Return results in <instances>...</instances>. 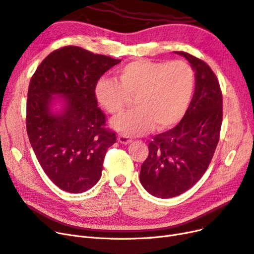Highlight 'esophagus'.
<instances>
[{"instance_id": "esophagus-1", "label": "esophagus", "mask_w": 254, "mask_h": 254, "mask_svg": "<svg viewBox=\"0 0 254 254\" xmlns=\"http://www.w3.org/2000/svg\"><path fill=\"white\" fill-rule=\"evenodd\" d=\"M118 141H119V143L124 144V145H128V144H130L131 142H132L127 135H124V134L119 135V136H118Z\"/></svg>"}]
</instances>
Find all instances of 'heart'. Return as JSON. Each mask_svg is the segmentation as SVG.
<instances>
[{"label": "heart", "mask_w": 254, "mask_h": 254, "mask_svg": "<svg viewBox=\"0 0 254 254\" xmlns=\"http://www.w3.org/2000/svg\"><path fill=\"white\" fill-rule=\"evenodd\" d=\"M119 81L101 78L95 97L109 113L123 111L135 98L136 109L113 118L110 125L127 136L143 135L154 126L166 130L177 125L189 106L194 71L184 61L154 62L136 60L122 67Z\"/></svg>", "instance_id": "heart-1"}]
</instances>
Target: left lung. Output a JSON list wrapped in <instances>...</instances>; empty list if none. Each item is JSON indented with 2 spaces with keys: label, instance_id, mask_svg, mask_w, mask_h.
Returning <instances> with one entry per match:
<instances>
[{
  "label": "left lung",
  "instance_id": "left-lung-1",
  "mask_svg": "<svg viewBox=\"0 0 254 254\" xmlns=\"http://www.w3.org/2000/svg\"><path fill=\"white\" fill-rule=\"evenodd\" d=\"M174 54L190 63L195 88L180 123L154 136L148 146L149 154L141 166L143 187L161 198L184 193L203 177L214 154L223 121L222 91L211 68L187 52Z\"/></svg>",
  "mask_w": 254,
  "mask_h": 254
}]
</instances>
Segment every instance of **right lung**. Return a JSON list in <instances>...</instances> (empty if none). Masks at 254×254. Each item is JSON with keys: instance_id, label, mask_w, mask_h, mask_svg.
<instances>
[{"instance_id": "1", "label": "right lung", "mask_w": 254, "mask_h": 254, "mask_svg": "<svg viewBox=\"0 0 254 254\" xmlns=\"http://www.w3.org/2000/svg\"><path fill=\"white\" fill-rule=\"evenodd\" d=\"M121 60L66 46L44 59L32 75L26 127L47 177L66 192L82 193L102 176L108 148L117 142L105 128L95 86Z\"/></svg>"}]
</instances>
